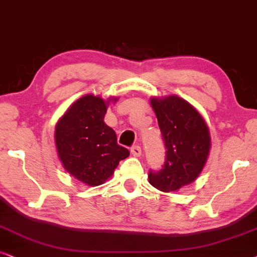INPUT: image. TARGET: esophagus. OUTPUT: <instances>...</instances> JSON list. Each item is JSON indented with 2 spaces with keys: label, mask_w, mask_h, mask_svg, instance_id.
Masks as SVG:
<instances>
[{
  "label": "esophagus",
  "mask_w": 257,
  "mask_h": 257,
  "mask_svg": "<svg viewBox=\"0 0 257 257\" xmlns=\"http://www.w3.org/2000/svg\"><path fill=\"white\" fill-rule=\"evenodd\" d=\"M131 153H132V155H133V156H136V157L141 156V154H142L141 147H140V146H134V147H132Z\"/></svg>",
  "instance_id": "obj_1"
}]
</instances>
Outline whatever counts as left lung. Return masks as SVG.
Listing matches in <instances>:
<instances>
[{"label":"left lung","instance_id":"left-lung-1","mask_svg":"<svg viewBox=\"0 0 257 257\" xmlns=\"http://www.w3.org/2000/svg\"><path fill=\"white\" fill-rule=\"evenodd\" d=\"M166 146L162 169L150 170L149 183L164 193L193 183L202 172L210 150L209 129L202 116L175 95L150 98Z\"/></svg>","mask_w":257,"mask_h":257}]
</instances>
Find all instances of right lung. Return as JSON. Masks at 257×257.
<instances>
[{
  "instance_id": "1",
  "label": "right lung",
  "mask_w": 257,
  "mask_h": 257,
  "mask_svg": "<svg viewBox=\"0 0 257 257\" xmlns=\"http://www.w3.org/2000/svg\"><path fill=\"white\" fill-rule=\"evenodd\" d=\"M109 101L85 95L70 105L55 126V143L64 169L91 187L104 183L119 161L131 154L117 145L115 132L103 121Z\"/></svg>"
}]
</instances>
